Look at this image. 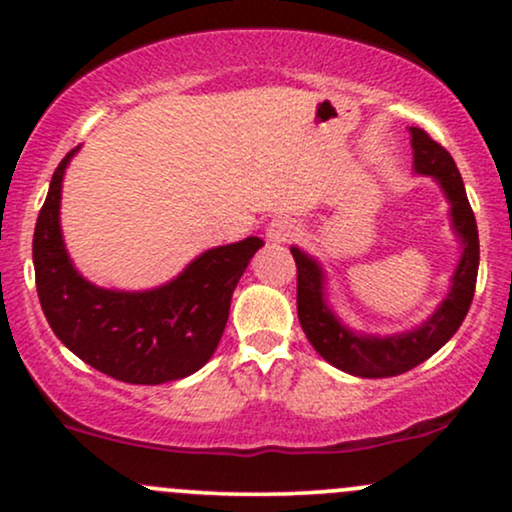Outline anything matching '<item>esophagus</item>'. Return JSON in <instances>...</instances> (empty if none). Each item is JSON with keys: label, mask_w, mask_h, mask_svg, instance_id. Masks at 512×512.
<instances>
[{"label": "esophagus", "mask_w": 512, "mask_h": 512, "mask_svg": "<svg viewBox=\"0 0 512 512\" xmlns=\"http://www.w3.org/2000/svg\"><path fill=\"white\" fill-rule=\"evenodd\" d=\"M296 233H298V228H296V223H293V221L274 219L267 226V231H264V238H267L269 243L281 245V243H289V240L296 238Z\"/></svg>", "instance_id": "esophagus-1"}]
</instances>
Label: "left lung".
Instances as JSON below:
<instances>
[{
	"instance_id": "obj_1",
	"label": "left lung",
	"mask_w": 512,
	"mask_h": 512,
	"mask_svg": "<svg viewBox=\"0 0 512 512\" xmlns=\"http://www.w3.org/2000/svg\"><path fill=\"white\" fill-rule=\"evenodd\" d=\"M414 149V173L440 185L450 204V226L460 240V262L450 276V289L421 325L397 334H366L346 327L327 301V274L313 255L293 245L298 267V320L313 349L334 368L356 378H392L407 373L460 330L474 298L479 272V231L469 207L460 170L448 151L419 127H409Z\"/></svg>"
}]
</instances>
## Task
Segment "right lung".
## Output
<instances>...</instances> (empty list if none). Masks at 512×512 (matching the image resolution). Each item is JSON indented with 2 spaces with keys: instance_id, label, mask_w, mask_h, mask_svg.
I'll use <instances>...</instances> for the list:
<instances>
[{
  "instance_id": "add662e5",
  "label": "right lung",
  "mask_w": 512,
  "mask_h": 512,
  "mask_svg": "<svg viewBox=\"0 0 512 512\" xmlns=\"http://www.w3.org/2000/svg\"><path fill=\"white\" fill-rule=\"evenodd\" d=\"M69 151L52 175L33 233L38 298L52 332L81 361L132 385H161L197 373L226 330L231 296L262 240L250 236L204 250L156 289H103L69 257L60 226Z\"/></svg>"
}]
</instances>
